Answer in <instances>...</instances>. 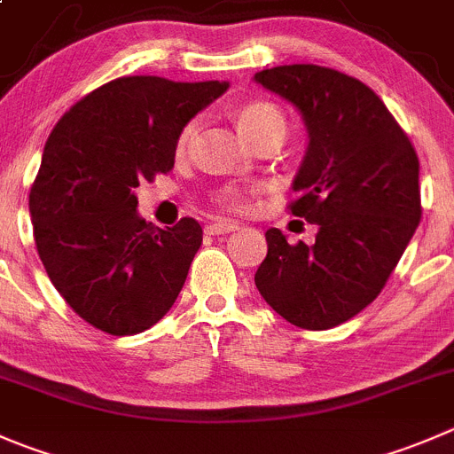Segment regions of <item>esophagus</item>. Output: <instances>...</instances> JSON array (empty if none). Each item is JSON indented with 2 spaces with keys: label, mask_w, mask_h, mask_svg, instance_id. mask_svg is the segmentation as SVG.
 <instances>
[{
  "label": "esophagus",
  "mask_w": 454,
  "mask_h": 454,
  "mask_svg": "<svg viewBox=\"0 0 454 454\" xmlns=\"http://www.w3.org/2000/svg\"><path fill=\"white\" fill-rule=\"evenodd\" d=\"M237 228L239 226H237L235 222H222V219H219V222L206 226V232H208V235H228V232H235Z\"/></svg>",
  "instance_id": "esophagus-1"
}]
</instances>
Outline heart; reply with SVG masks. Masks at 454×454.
Segmentation results:
<instances>
[{
	"label": "heart",
	"mask_w": 454,
	"mask_h": 454,
	"mask_svg": "<svg viewBox=\"0 0 454 454\" xmlns=\"http://www.w3.org/2000/svg\"><path fill=\"white\" fill-rule=\"evenodd\" d=\"M239 126L254 142V139L270 133V130H284L286 133V117L284 113H281L279 106L272 104V101H248V104L241 106L239 110ZM197 130H200V121L197 120H191L182 130H179L177 144H175L177 155H186V153L191 151ZM215 201L228 210H241L246 206L244 192L235 186L222 188V191L215 195Z\"/></svg>",
	"instance_id": "b5f03b06"
}]
</instances>
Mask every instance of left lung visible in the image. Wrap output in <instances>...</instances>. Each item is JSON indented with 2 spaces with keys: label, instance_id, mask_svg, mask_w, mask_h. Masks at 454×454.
Returning a JSON list of instances; mask_svg holds the SVG:
<instances>
[{
  "label": "left lung",
  "instance_id": "obj_1",
  "mask_svg": "<svg viewBox=\"0 0 454 454\" xmlns=\"http://www.w3.org/2000/svg\"><path fill=\"white\" fill-rule=\"evenodd\" d=\"M254 82L303 115L310 142L288 210L319 228L310 246L270 228L254 284L297 328H334L375 301L402 259L421 219L419 160L384 101L350 74L293 64Z\"/></svg>",
  "mask_w": 454,
  "mask_h": 454
}]
</instances>
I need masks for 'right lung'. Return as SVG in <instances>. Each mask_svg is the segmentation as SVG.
<instances>
[{
    "mask_svg": "<svg viewBox=\"0 0 454 454\" xmlns=\"http://www.w3.org/2000/svg\"><path fill=\"white\" fill-rule=\"evenodd\" d=\"M226 82L120 77L70 106L43 148L28 208L39 259L70 308L115 337L155 325L184 288L204 231L155 228L135 188L175 166L177 135Z\"/></svg>",
    "mask_w": 454,
    "mask_h": 454,
    "instance_id": "1",
    "label": "right lung"
}]
</instances>
